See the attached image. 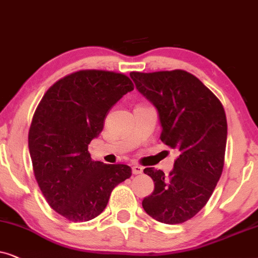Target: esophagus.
I'll use <instances>...</instances> for the list:
<instances>
[{"label":"esophagus","instance_id":"34e87169","mask_svg":"<svg viewBox=\"0 0 258 258\" xmlns=\"http://www.w3.org/2000/svg\"><path fill=\"white\" fill-rule=\"evenodd\" d=\"M132 172H133V174H140L143 172V167L139 166V165H133Z\"/></svg>","mask_w":258,"mask_h":258}]
</instances>
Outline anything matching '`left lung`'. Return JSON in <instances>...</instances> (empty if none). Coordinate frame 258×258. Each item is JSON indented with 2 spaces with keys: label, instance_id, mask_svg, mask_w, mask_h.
<instances>
[{
  "label": "left lung",
  "instance_id": "8db88e82",
  "mask_svg": "<svg viewBox=\"0 0 258 258\" xmlns=\"http://www.w3.org/2000/svg\"><path fill=\"white\" fill-rule=\"evenodd\" d=\"M136 88L158 112L161 142L177 150L173 170L147 167L154 190L143 199L147 215L179 224L198 214L211 197L224 166L228 123L216 95L185 71L132 72Z\"/></svg>",
  "mask_w": 258,
  "mask_h": 258
}]
</instances>
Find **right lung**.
Returning a JSON list of instances; mask_svg holds the SVG:
<instances>
[{
    "label": "right lung",
    "instance_id": "1",
    "mask_svg": "<svg viewBox=\"0 0 258 258\" xmlns=\"http://www.w3.org/2000/svg\"><path fill=\"white\" fill-rule=\"evenodd\" d=\"M133 89L123 74L80 71L51 86L37 106L28 135L34 174L47 203L68 221L97 217L113 188L131 177L127 165L92 160L88 145Z\"/></svg>",
    "mask_w": 258,
    "mask_h": 258
}]
</instances>
